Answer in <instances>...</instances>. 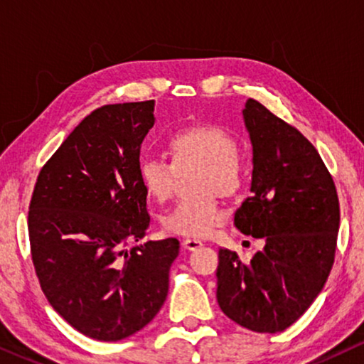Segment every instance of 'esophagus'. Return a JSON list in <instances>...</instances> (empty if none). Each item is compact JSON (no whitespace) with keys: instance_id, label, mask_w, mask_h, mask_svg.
I'll return each instance as SVG.
<instances>
[{"instance_id":"esophagus-1","label":"esophagus","mask_w":364,"mask_h":364,"mask_svg":"<svg viewBox=\"0 0 364 364\" xmlns=\"http://www.w3.org/2000/svg\"><path fill=\"white\" fill-rule=\"evenodd\" d=\"M203 243L200 240H197V238H186V240L182 242V247L186 248V250H197V248H200Z\"/></svg>"}]
</instances>
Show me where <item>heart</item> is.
I'll list each match as a JSON object with an SVG mask.
<instances>
[{
    "instance_id": "b5f03b06",
    "label": "heart",
    "mask_w": 364,
    "mask_h": 364,
    "mask_svg": "<svg viewBox=\"0 0 364 364\" xmlns=\"http://www.w3.org/2000/svg\"><path fill=\"white\" fill-rule=\"evenodd\" d=\"M171 162L161 157H142L137 164L144 191L157 202L172 196L176 171L198 167L192 192L197 197L178 202L162 217L168 233L182 237H205L225 220V210L217 196L240 197L247 188L248 173L238 156L232 134L213 124H198L173 132L167 141Z\"/></svg>"
}]
</instances>
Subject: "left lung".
<instances>
[{"instance_id": "obj_1", "label": "left lung", "mask_w": 364, "mask_h": 364, "mask_svg": "<svg viewBox=\"0 0 364 364\" xmlns=\"http://www.w3.org/2000/svg\"><path fill=\"white\" fill-rule=\"evenodd\" d=\"M253 146L252 196L235 212L245 235L265 247L250 263L220 248L217 301L257 333L291 326L325 287L335 262L340 202L315 146L255 99L243 109Z\"/></svg>"}]
</instances>
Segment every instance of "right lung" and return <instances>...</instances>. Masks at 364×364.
Segmentation results:
<instances>
[{"label":"right lung","mask_w":364,"mask_h":364,"mask_svg":"<svg viewBox=\"0 0 364 364\" xmlns=\"http://www.w3.org/2000/svg\"><path fill=\"white\" fill-rule=\"evenodd\" d=\"M154 101L107 104L79 122L39 171L28 212L31 258L51 306L79 333L119 341L161 310L177 238L147 242L139 181Z\"/></svg>","instance_id":"right-lung-1"}]
</instances>
